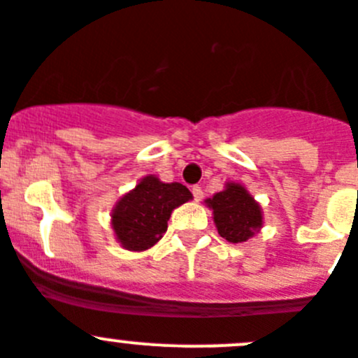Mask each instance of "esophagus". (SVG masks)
Here are the masks:
<instances>
[{"label": "esophagus", "instance_id": "obj_1", "mask_svg": "<svg viewBox=\"0 0 358 358\" xmlns=\"http://www.w3.org/2000/svg\"><path fill=\"white\" fill-rule=\"evenodd\" d=\"M192 196H194L196 201H201L203 199V189L199 185H194L192 187Z\"/></svg>", "mask_w": 358, "mask_h": 358}]
</instances>
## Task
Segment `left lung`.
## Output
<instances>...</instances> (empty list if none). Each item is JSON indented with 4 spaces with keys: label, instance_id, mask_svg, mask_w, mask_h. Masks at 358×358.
<instances>
[{
    "label": "left lung",
    "instance_id": "obj_1",
    "mask_svg": "<svg viewBox=\"0 0 358 358\" xmlns=\"http://www.w3.org/2000/svg\"><path fill=\"white\" fill-rule=\"evenodd\" d=\"M205 203L213 212L217 231L228 242H247L262 229V206L240 183L228 182L224 190L213 194Z\"/></svg>",
    "mask_w": 358,
    "mask_h": 358
}]
</instances>
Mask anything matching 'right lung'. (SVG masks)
Listing matches in <instances>:
<instances>
[{"label":"right lung","instance_id":"obj_1","mask_svg":"<svg viewBox=\"0 0 358 358\" xmlns=\"http://www.w3.org/2000/svg\"><path fill=\"white\" fill-rule=\"evenodd\" d=\"M192 199L190 190L178 182L164 183L148 175L120 198L111 213L116 240L127 250H146L168 231L171 212Z\"/></svg>","mask_w":358,"mask_h":358}]
</instances>
